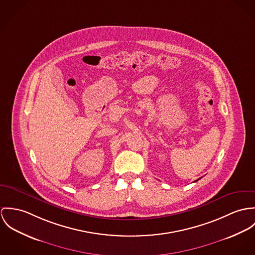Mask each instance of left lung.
<instances>
[{"label":"left lung","instance_id":"1","mask_svg":"<svg viewBox=\"0 0 255 255\" xmlns=\"http://www.w3.org/2000/svg\"><path fill=\"white\" fill-rule=\"evenodd\" d=\"M198 180H199V179H198ZM197 181H198V180H197Z\"/></svg>","mask_w":255,"mask_h":255}]
</instances>
